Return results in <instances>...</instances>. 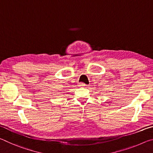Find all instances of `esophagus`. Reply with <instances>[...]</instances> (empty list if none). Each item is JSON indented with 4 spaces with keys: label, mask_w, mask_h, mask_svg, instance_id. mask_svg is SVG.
<instances>
[{
    "label": "esophagus",
    "mask_w": 153,
    "mask_h": 153,
    "mask_svg": "<svg viewBox=\"0 0 153 153\" xmlns=\"http://www.w3.org/2000/svg\"><path fill=\"white\" fill-rule=\"evenodd\" d=\"M78 85H79V87H86V86H87V85L86 84H84V83H83V82L79 83Z\"/></svg>",
    "instance_id": "esophagus-1"
}]
</instances>
